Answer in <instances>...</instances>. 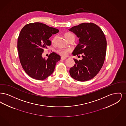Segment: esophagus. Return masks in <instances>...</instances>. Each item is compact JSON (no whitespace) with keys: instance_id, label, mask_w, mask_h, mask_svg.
<instances>
[{"instance_id":"esophagus-1","label":"esophagus","mask_w":126,"mask_h":126,"mask_svg":"<svg viewBox=\"0 0 126 126\" xmlns=\"http://www.w3.org/2000/svg\"><path fill=\"white\" fill-rule=\"evenodd\" d=\"M66 57H61V60H66Z\"/></svg>"}]
</instances>
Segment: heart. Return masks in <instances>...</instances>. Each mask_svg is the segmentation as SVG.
Listing matches in <instances>:
<instances>
[{
  "label": "heart",
  "mask_w": 126,
  "mask_h": 126,
  "mask_svg": "<svg viewBox=\"0 0 126 126\" xmlns=\"http://www.w3.org/2000/svg\"><path fill=\"white\" fill-rule=\"evenodd\" d=\"M64 36L66 38V39L67 40L68 39H69L70 38H71V37L74 36L71 34L70 33H69V32H67L65 34H64ZM56 36L54 37V38H53L52 39V42L53 43L55 42V40H56ZM70 50L68 49H58L57 50V52L59 53V54H60V55L62 56H66L68 52H69Z\"/></svg>",
  "instance_id": "heart-1"
}]
</instances>
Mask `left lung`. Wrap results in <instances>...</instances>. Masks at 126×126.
Masks as SVG:
<instances>
[{"label":"left lung","mask_w":126,"mask_h":126,"mask_svg":"<svg viewBox=\"0 0 126 126\" xmlns=\"http://www.w3.org/2000/svg\"><path fill=\"white\" fill-rule=\"evenodd\" d=\"M79 38L74 56L82 54V60L74 59V66L69 70L72 78L86 81L94 78L101 70L105 60L107 42L102 29L94 23H82L68 29Z\"/></svg>","instance_id":"left-lung-1"}]
</instances>
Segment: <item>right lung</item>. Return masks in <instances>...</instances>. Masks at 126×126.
Instances as JSON below:
<instances>
[{"label":"right lung","mask_w":126,"mask_h":126,"mask_svg":"<svg viewBox=\"0 0 126 126\" xmlns=\"http://www.w3.org/2000/svg\"><path fill=\"white\" fill-rule=\"evenodd\" d=\"M59 32L56 28L38 22L26 24L21 31L17 42L20 61L32 78L42 80L53 73L60 56L52 52L45 59L42 54L44 49L51 44L49 38Z\"/></svg>","instance_id":"right-lung-1"}]
</instances>
